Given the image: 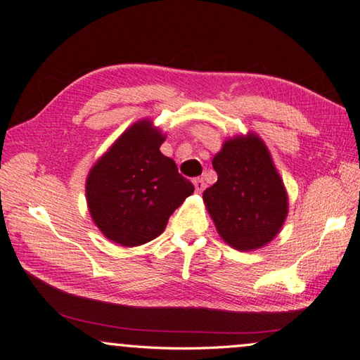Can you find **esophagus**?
<instances>
[{
  "mask_svg": "<svg viewBox=\"0 0 360 360\" xmlns=\"http://www.w3.org/2000/svg\"><path fill=\"white\" fill-rule=\"evenodd\" d=\"M193 186H195V191H197L198 193H201L202 191H205V187H206V184H205V181H202V178H195V179H193Z\"/></svg>",
  "mask_w": 360,
  "mask_h": 360,
  "instance_id": "1",
  "label": "esophagus"
}]
</instances>
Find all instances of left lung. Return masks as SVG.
<instances>
[{
  "mask_svg": "<svg viewBox=\"0 0 360 360\" xmlns=\"http://www.w3.org/2000/svg\"><path fill=\"white\" fill-rule=\"evenodd\" d=\"M219 179L202 192L221 239L236 250H255L277 236L288 214V195L258 135L234 136L215 154Z\"/></svg>",
  "mask_w": 360,
  "mask_h": 360,
  "instance_id": "obj_1",
  "label": "left lung"
}]
</instances>
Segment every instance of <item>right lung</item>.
I'll list each match as a JSON object with an SVG mask.
<instances>
[{
    "label": "right lung",
    "mask_w": 360,
    "mask_h": 360,
    "mask_svg": "<svg viewBox=\"0 0 360 360\" xmlns=\"http://www.w3.org/2000/svg\"><path fill=\"white\" fill-rule=\"evenodd\" d=\"M165 135L143 120L130 126L96 162L86 179L94 224L124 247L146 244L163 233L193 184L160 153Z\"/></svg>",
    "instance_id": "obj_1"
}]
</instances>
